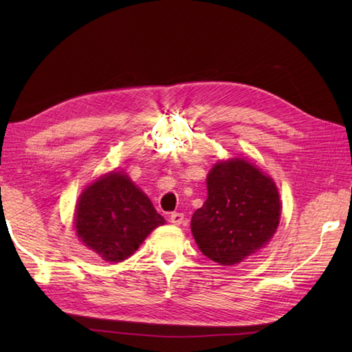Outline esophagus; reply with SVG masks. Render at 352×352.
Listing matches in <instances>:
<instances>
[{
	"label": "esophagus",
	"mask_w": 352,
	"mask_h": 352,
	"mask_svg": "<svg viewBox=\"0 0 352 352\" xmlns=\"http://www.w3.org/2000/svg\"><path fill=\"white\" fill-rule=\"evenodd\" d=\"M169 221H170V223H174V226H182L183 223V221H184V214L183 213H172L170 216H169Z\"/></svg>",
	"instance_id": "obj_1"
}]
</instances>
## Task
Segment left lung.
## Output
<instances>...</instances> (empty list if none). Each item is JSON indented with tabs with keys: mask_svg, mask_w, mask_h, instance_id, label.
Here are the masks:
<instances>
[{
	"mask_svg": "<svg viewBox=\"0 0 352 352\" xmlns=\"http://www.w3.org/2000/svg\"><path fill=\"white\" fill-rule=\"evenodd\" d=\"M207 193L190 221L204 256L231 266L265 248L281 216L278 189L271 177L243 159H230L208 172Z\"/></svg>",
	"mask_w": 352,
	"mask_h": 352,
	"instance_id": "obj_1",
	"label": "left lung"
}]
</instances>
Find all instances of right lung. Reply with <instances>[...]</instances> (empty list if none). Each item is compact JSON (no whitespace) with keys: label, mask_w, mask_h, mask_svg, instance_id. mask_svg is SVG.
I'll return each instance as SVG.
<instances>
[{"label":"right lung","mask_w":352,"mask_h":352,"mask_svg":"<svg viewBox=\"0 0 352 352\" xmlns=\"http://www.w3.org/2000/svg\"><path fill=\"white\" fill-rule=\"evenodd\" d=\"M77 236L102 260L119 263L138 251L163 216L122 170H111L81 193L76 207Z\"/></svg>","instance_id":"1"}]
</instances>
